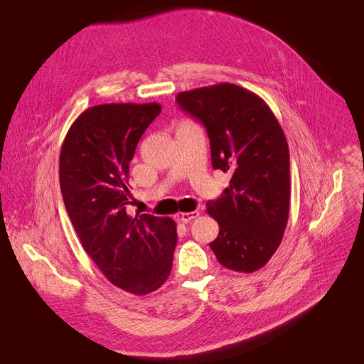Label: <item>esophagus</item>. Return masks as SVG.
I'll use <instances>...</instances> for the list:
<instances>
[{
	"mask_svg": "<svg viewBox=\"0 0 364 364\" xmlns=\"http://www.w3.org/2000/svg\"><path fill=\"white\" fill-rule=\"evenodd\" d=\"M196 217H199V213H198V211H193V213H181V214H178V220H180L181 223H184V224H187V223H190L192 220H195Z\"/></svg>",
	"mask_w": 364,
	"mask_h": 364,
	"instance_id": "34e87169",
	"label": "esophagus"
}]
</instances>
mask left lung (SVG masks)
<instances>
[{
	"label": "left lung",
	"instance_id": "1",
	"mask_svg": "<svg viewBox=\"0 0 364 364\" xmlns=\"http://www.w3.org/2000/svg\"><path fill=\"white\" fill-rule=\"evenodd\" d=\"M177 103L206 128L213 168L232 174L223 196L206 203L220 225L209 246L225 269L257 272L277 251L289 218L284 132L259 95L235 84L183 91Z\"/></svg>",
	"mask_w": 364,
	"mask_h": 364
}]
</instances>
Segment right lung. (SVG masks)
I'll list each match as a JSON object with an SVG mask.
<instances>
[{
	"label": "right lung",
	"instance_id": "add662e5",
	"mask_svg": "<svg viewBox=\"0 0 364 364\" xmlns=\"http://www.w3.org/2000/svg\"><path fill=\"white\" fill-rule=\"evenodd\" d=\"M162 107L107 103L82 112L60 151L63 202L85 252L110 283L147 295L166 282L177 245L174 220L127 214L129 162Z\"/></svg>",
	"mask_w": 364,
	"mask_h": 364
}]
</instances>
